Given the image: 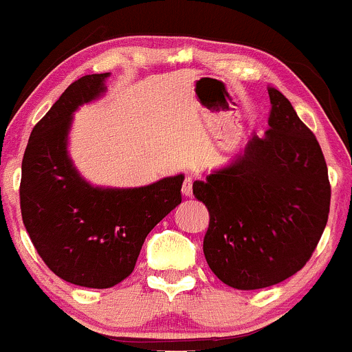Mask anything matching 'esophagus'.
<instances>
[{
    "instance_id": "1",
    "label": "esophagus",
    "mask_w": 352,
    "mask_h": 352,
    "mask_svg": "<svg viewBox=\"0 0 352 352\" xmlns=\"http://www.w3.org/2000/svg\"><path fill=\"white\" fill-rule=\"evenodd\" d=\"M181 191H183V196H186V197L192 196V177L191 176H188L186 179H184L183 189H181Z\"/></svg>"
}]
</instances>
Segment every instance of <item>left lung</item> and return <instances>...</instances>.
Masks as SVG:
<instances>
[{
  "label": "left lung",
  "instance_id": "1",
  "mask_svg": "<svg viewBox=\"0 0 352 352\" xmlns=\"http://www.w3.org/2000/svg\"><path fill=\"white\" fill-rule=\"evenodd\" d=\"M267 93L264 136L254 134L231 164L192 184L209 211L204 258L221 281L241 291L270 287L302 270L329 214L321 146L283 93Z\"/></svg>",
  "mask_w": 352,
  "mask_h": 352
}]
</instances>
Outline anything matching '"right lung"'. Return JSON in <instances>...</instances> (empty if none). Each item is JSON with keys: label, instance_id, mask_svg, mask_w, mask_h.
Returning <instances> with one entry per match:
<instances>
[{"label": "right lung", "instance_id": "right-lung-1", "mask_svg": "<svg viewBox=\"0 0 352 352\" xmlns=\"http://www.w3.org/2000/svg\"><path fill=\"white\" fill-rule=\"evenodd\" d=\"M109 73L71 82L34 126L21 164L19 203L38 254L54 274L94 289L116 286L134 270L146 236L181 204L184 176L149 186L100 188L68 156L73 113L106 91Z\"/></svg>", "mask_w": 352, "mask_h": 352}]
</instances>
